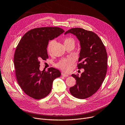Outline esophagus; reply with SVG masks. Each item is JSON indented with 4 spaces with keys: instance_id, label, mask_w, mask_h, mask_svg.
<instances>
[{
    "instance_id": "esophagus-1",
    "label": "esophagus",
    "mask_w": 125,
    "mask_h": 125,
    "mask_svg": "<svg viewBox=\"0 0 125 125\" xmlns=\"http://www.w3.org/2000/svg\"><path fill=\"white\" fill-rule=\"evenodd\" d=\"M62 75L63 76H64V77H66V76L67 77V76H68V74L65 73H62Z\"/></svg>"
}]
</instances>
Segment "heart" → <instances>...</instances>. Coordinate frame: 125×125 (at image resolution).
<instances>
[{"label": "heart", "instance_id": "heart-1", "mask_svg": "<svg viewBox=\"0 0 125 125\" xmlns=\"http://www.w3.org/2000/svg\"><path fill=\"white\" fill-rule=\"evenodd\" d=\"M64 44H67L70 43H74V41L73 38L67 37L64 39ZM53 44H54L53 41H52L49 43L48 45V48L49 52H50ZM74 62H75V60L73 58H68L66 59H62L56 64V66L57 67L60 68V69L65 72H68L70 71L71 65L73 64Z\"/></svg>", "mask_w": 125, "mask_h": 125}]
</instances>
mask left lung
<instances>
[{
	"instance_id": "1",
	"label": "left lung",
	"mask_w": 125,
	"mask_h": 125,
	"mask_svg": "<svg viewBox=\"0 0 125 125\" xmlns=\"http://www.w3.org/2000/svg\"><path fill=\"white\" fill-rule=\"evenodd\" d=\"M72 33L81 44L77 67L84 69L81 76L72 74L76 84L70 88L71 94L78 99L89 98L99 89L105 77L107 69V55L101 39L92 31L81 28H71L65 34Z\"/></svg>"
}]
</instances>
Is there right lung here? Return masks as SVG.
I'll list each match as a JSON object with an SVG mask.
<instances>
[{
	"label": "right lung",
	"instance_id": "right-lung-1",
	"mask_svg": "<svg viewBox=\"0 0 125 125\" xmlns=\"http://www.w3.org/2000/svg\"><path fill=\"white\" fill-rule=\"evenodd\" d=\"M64 32L57 27L34 28L23 35L16 49L14 62L18 83L24 93L33 99L48 96L53 81L61 76L60 71L55 68L41 71L39 67L40 61L48 58L49 41Z\"/></svg>",
	"mask_w": 125,
	"mask_h": 125
}]
</instances>
